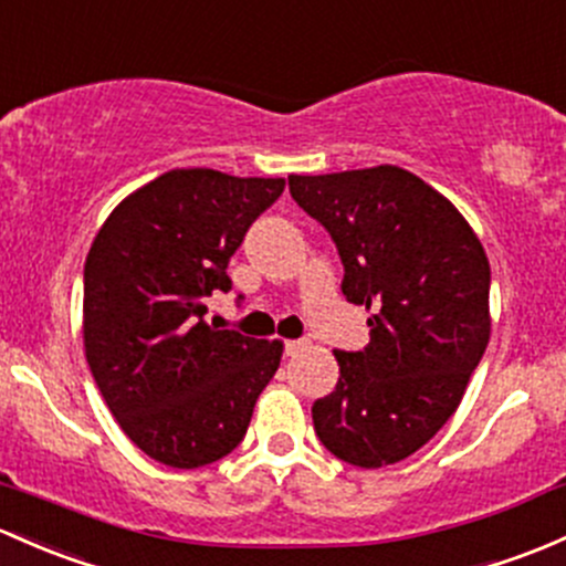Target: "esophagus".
I'll return each mask as SVG.
<instances>
[{"mask_svg": "<svg viewBox=\"0 0 566 566\" xmlns=\"http://www.w3.org/2000/svg\"><path fill=\"white\" fill-rule=\"evenodd\" d=\"M303 347H306V342H301V338H290V342H284V355L293 358V355H298Z\"/></svg>", "mask_w": 566, "mask_h": 566, "instance_id": "1", "label": "esophagus"}]
</instances>
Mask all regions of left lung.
<instances>
[{
	"label": "left lung",
	"instance_id": "left-lung-1",
	"mask_svg": "<svg viewBox=\"0 0 566 566\" xmlns=\"http://www.w3.org/2000/svg\"><path fill=\"white\" fill-rule=\"evenodd\" d=\"M287 181L336 243L342 293L374 308L371 342L333 353L338 382L314 401V431L353 467L403 461L448 423L488 347L483 243L444 195L396 165Z\"/></svg>",
	"mask_w": 566,
	"mask_h": 566
}]
</instances>
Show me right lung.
Segmentation results:
<instances>
[{
  "instance_id": "right-lung-1",
  "label": "right lung",
  "mask_w": 566,
  "mask_h": 566,
  "mask_svg": "<svg viewBox=\"0 0 566 566\" xmlns=\"http://www.w3.org/2000/svg\"><path fill=\"white\" fill-rule=\"evenodd\" d=\"M284 178L170 170L113 208L83 268V347L122 431L154 461L198 469L241 444L282 342L217 331L208 298Z\"/></svg>"
}]
</instances>
